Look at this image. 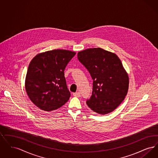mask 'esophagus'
Listing matches in <instances>:
<instances>
[{"label": "esophagus", "mask_w": 158, "mask_h": 158, "mask_svg": "<svg viewBox=\"0 0 158 158\" xmlns=\"http://www.w3.org/2000/svg\"><path fill=\"white\" fill-rule=\"evenodd\" d=\"M73 95L76 97H79L81 96V94L79 92H75V93L73 94Z\"/></svg>", "instance_id": "34e87169"}]
</instances>
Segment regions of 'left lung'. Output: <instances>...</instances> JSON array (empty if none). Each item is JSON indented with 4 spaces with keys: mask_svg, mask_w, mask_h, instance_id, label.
<instances>
[{
    "mask_svg": "<svg viewBox=\"0 0 158 158\" xmlns=\"http://www.w3.org/2000/svg\"><path fill=\"white\" fill-rule=\"evenodd\" d=\"M77 58L94 81L87 105L99 114L113 112L124 101L128 90L129 77L120 59L115 53L101 48L79 52Z\"/></svg>",
    "mask_w": 158,
    "mask_h": 158,
    "instance_id": "obj_1",
    "label": "left lung"
}]
</instances>
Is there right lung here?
<instances>
[{
	"label": "right lung",
	"mask_w": 158,
	"mask_h": 158,
	"mask_svg": "<svg viewBox=\"0 0 158 158\" xmlns=\"http://www.w3.org/2000/svg\"><path fill=\"white\" fill-rule=\"evenodd\" d=\"M76 52L53 50L37 54L31 61L25 88L31 101L40 109L52 111L62 106L70 97L64 71Z\"/></svg>",
	"instance_id": "add662e5"
}]
</instances>
